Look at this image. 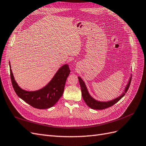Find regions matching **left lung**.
<instances>
[{"instance_id":"1","label":"left lung","mask_w":146,"mask_h":146,"mask_svg":"<svg viewBox=\"0 0 146 146\" xmlns=\"http://www.w3.org/2000/svg\"><path fill=\"white\" fill-rule=\"evenodd\" d=\"M78 80L81 86L82 96L83 100H84V102L87 104V105L89 106L90 108H92V109H94V110H104L111 106H113L114 104L118 102L125 95V93L127 92L129 87H130V84L131 80V76L130 78V80H129V81L125 87V89L123 92L117 98H116L114 100H111L109 102H100V101L96 100L94 99L93 97H92L89 93L88 90L87 89V87L85 84L84 82L83 81V80L81 78V77L79 76Z\"/></svg>"}]
</instances>
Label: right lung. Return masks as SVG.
<instances>
[{"label": "right lung", "mask_w": 146, "mask_h": 146, "mask_svg": "<svg viewBox=\"0 0 146 146\" xmlns=\"http://www.w3.org/2000/svg\"><path fill=\"white\" fill-rule=\"evenodd\" d=\"M12 86L18 96L29 105L37 109H48L59 101L63 95L66 78L70 73L68 64H65L57 71L54 76L43 88L36 91L22 89L15 80L10 63Z\"/></svg>", "instance_id": "right-lung-1"}]
</instances>
